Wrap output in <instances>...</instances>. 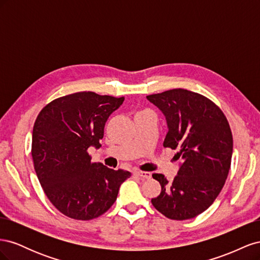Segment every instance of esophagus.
<instances>
[{
    "instance_id": "34e87169",
    "label": "esophagus",
    "mask_w": 260,
    "mask_h": 260,
    "mask_svg": "<svg viewBox=\"0 0 260 260\" xmlns=\"http://www.w3.org/2000/svg\"><path fill=\"white\" fill-rule=\"evenodd\" d=\"M136 176L142 178V179H149L152 177L151 172H147V171H141V170H136L135 172H133Z\"/></svg>"
}]
</instances>
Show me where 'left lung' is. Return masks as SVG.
<instances>
[{"instance_id": "8db88e82", "label": "left lung", "mask_w": 260, "mask_h": 260, "mask_svg": "<svg viewBox=\"0 0 260 260\" xmlns=\"http://www.w3.org/2000/svg\"><path fill=\"white\" fill-rule=\"evenodd\" d=\"M166 117L168 132L164 146L177 149L182 159L178 175L161 185L153 206L172 220H186L205 211L217 199L231 167L233 138L224 114L214 102L185 89L147 95Z\"/></svg>"}]
</instances>
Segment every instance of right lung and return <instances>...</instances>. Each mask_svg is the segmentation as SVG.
I'll list each match as a JSON object with an SVG mask.
<instances>
[{
	"label": "right lung",
	"instance_id": "1",
	"mask_svg": "<svg viewBox=\"0 0 260 260\" xmlns=\"http://www.w3.org/2000/svg\"><path fill=\"white\" fill-rule=\"evenodd\" d=\"M124 98L77 92L52 101L32 131L35 170L45 195L61 214L76 220L103 215L131 174L91 161L88 148L101 146L105 123Z\"/></svg>",
	"mask_w": 260,
	"mask_h": 260
}]
</instances>
